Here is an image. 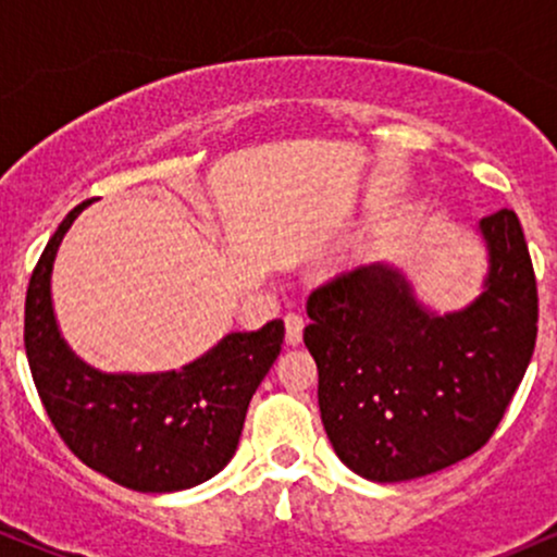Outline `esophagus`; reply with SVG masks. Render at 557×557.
<instances>
[{"mask_svg":"<svg viewBox=\"0 0 557 557\" xmlns=\"http://www.w3.org/2000/svg\"><path fill=\"white\" fill-rule=\"evenodd\" d=\"M285 341L287 345H298L304 341V317L287 314L285 317Z\"/></svg>","mask_w":557,"mask_h":557,"instance_id":"esophagus-1","label":"esophagus"}]
</instances>
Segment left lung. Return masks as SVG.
Returning <instances> with one entry per match:
<instances>
[{
	"mask_svg": "<svg viewBox=\"0 0 557 557\" xmlns=\"http://www.w3.org/2000/svg\"><path fill=\"white\" fill-rule=\"evenodd\" d=\"M482 293L432 311L398 267L369 264L306 300L304 343L337 458L372 482H408L476 453L500 424L536 341V280L516 212L479 220Z\"/></svg>",
	"mask_w": 557,
	"mask_h": 557,
	"instance_id": "left-lung-1",
	"label": "left lung"
}]
</instances>
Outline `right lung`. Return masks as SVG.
<instances>
[{
	"label": "right lung",
	"mask_w": 557,
	"mask_h": 557,
	"mask_svg": "<svg viewBox=\"0 0 557 557\" xmlns=\"http://www.w3.org/2000/svg\"><path fill=\"white\" fill-rule=\"evenodd\" d=\"M60 222L25 296V354L44 408L88 469L136 492H177L207 482L238 447L248 403L285 337L283 319L257 332H230L181 369L151 374L99 372L62 337L52 304V270L70 225Z\"/></svg>",
	"instance_id": "add662e5"
}]
</instances>
